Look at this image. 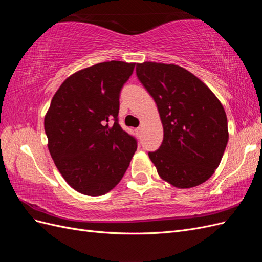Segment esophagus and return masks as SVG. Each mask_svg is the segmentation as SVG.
<instances>
[{
  "mask_svg": "<svg viewBox=\"0 0 262 262\" xmlns=\"http://www.w3.org/2000/svg\"><path fill=\"white\" fill-rule=\"evenodd\" d=\"M137 132H138V133H141V132H142V126H139V128L137 129Z\"/></svg>",
  "mask_w": 262,
  "mask_h": 262,
  "instance_id": "34e87169",
  "label": "esophagus"
}]
</instances>
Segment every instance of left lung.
Masks as SVG:
<instances>
[{"mask_svg":"<svg viewBox=\"0 0 262 262\" xmlns=\"http://www.w3.org/2000/svg\"><path fill=\"white\" fill-rule=\"evenodd\" d=\"M137 76L155 100L163 123L162 144L148 152L158 175L181 189L201 185L219 167L228 142L223 106L181 67L139 63Z\"/></svg>","mask_w":262,"mask_h":262,"instance_id":"8db88e82","label":"left lung"}]
</instances>
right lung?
<instances>
[{"label":"right lung","instance_id":"add662e5","mask_svg":"<svg viewBox=\"0 0 262 262\" xmlns=\"http://www.w3.org/2000/svg\"><path fill=\"white\" fill-rule=\"evenodd\" d=\"M136 63L102 62L68 77L45 117L48 148L68 184L86 195L109 192L138 141L119 124V98Z\"/></svg>","mask_w":262,"mask_h":262}]
</instances>
